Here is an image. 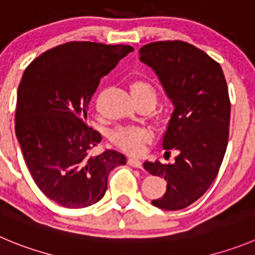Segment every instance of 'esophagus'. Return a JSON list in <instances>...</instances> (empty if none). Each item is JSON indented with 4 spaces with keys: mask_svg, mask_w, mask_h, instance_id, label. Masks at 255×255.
Instances as JSON below:
<instances>
[{
    "mask_svg": "<svg viewBox=\"0 0 255 255\" xmlns=\"http://www.w3.org/2000/svg\"><path fill=\"white\" fill-rule=\"evenodd\" d=\"M128 165L135 168H142V162L137 158V157H129V158H128Z\"/></svg>",
    "mask_w": 255,
    "mask_h": 255,
    "instance_id": "34e87169",
    "label": "esophagus"
}]
</instances>
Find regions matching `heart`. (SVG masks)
I'll return each mask as SVG.
<instances>
[{"mask_svg":"<svg viewBox=\"0 0 255 255\" xmlns=\"http://www.w3.org/2000/svg\"><path fill=\"white\" fill-rule=\"evenodd\" d=\"M133 95L147 97L153 104L157 102L156 88L146 80H137L130 87ZM111 139L117 147L127 152H139L151 139V133L142 127H120L111 133Z\"/></svg>","mask_w":255,"mask_h":255,"instance_id":"heart-1","label":"heart"}]
</instances>
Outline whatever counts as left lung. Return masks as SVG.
<instances>
[{"mask_svg": "<svg viewBox=\"0 0 255 255\" xmlns=\"http://www.w3.org/2000/svg\"><path fill=\"white\" fill-rule=\"evenodd\" d=\"M139 60L156 73L173 106L162 138L175 162L146 161L149 173L167 181L156 208L181 210L203 196L219 172L229 138L230 101L221 66L184 41H157L139 49Z\"/></svg>", "mask_w": 255, "mask_h": 255, "instance_id": "obj_1", "label": "left lung"}]
</instances>
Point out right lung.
<instances>
[{
  "instance_id": "add662e5",
  "label": "right lung",
  "mask_w": 255,
  "mask_h": 255,
  "mask_svg": "<svg viewBox=\"0 0 255 255\" xmlns=\"http://www.w3.org/2000/svg\"><path fill=\"white\" fill-rule=\"evenodd\" d=\"M133 50L129 45L66 42L41 54L23 73L16 137L35 184L64 208L98 203L109 172L127 162L114 149L90 156L102 135L88 127L87 111L101 78Z\"/></svg>"
}]
</instances>
